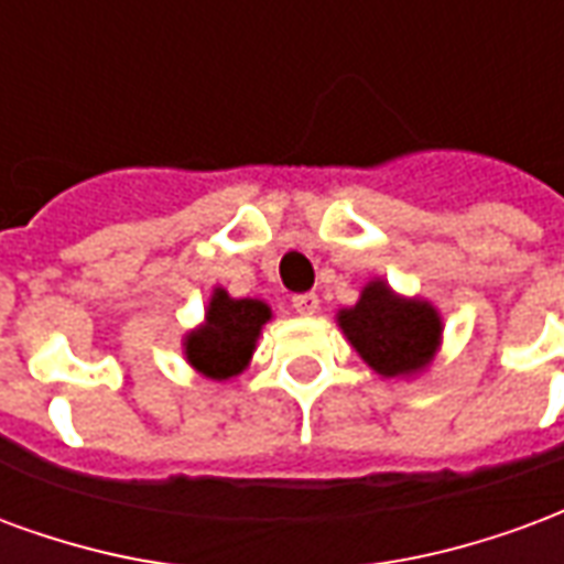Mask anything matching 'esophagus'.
I'll return each instance as SVG.
<instances>
[{
    "label": "esophagus",
    "instance_id": "1",
    "mask_svg": "<svg viewBox=\"0 0 564 564\" xmlns=\"http://www.w3.org/2000/svg\"><path fill=\"white\" fill-rule=\"evenodd\" d=\"M291 310L297 315H315L318 312V297L315 294H294L291 297Z\"/></svg>",
    "mask_w": 564,
    "mask_h": 564
}]
</instances>
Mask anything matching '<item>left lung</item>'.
<instances>
[{"label":"left lung","mask_w":564,"mask_h":564,"mask_svg":"<svg viewBox=\"0 0 564 564\" xmlns=\"http://www.w3.org/2000/svg\"><path fill=\"white\" fill-rule=\"evenodd\" d=\"M339 327L378 376H409L433 360L442 322L430 303L400 300L384 282H369L357 306L339 312Z\"/></svg>","instance_id":"left-lung-1"}]
</instances>
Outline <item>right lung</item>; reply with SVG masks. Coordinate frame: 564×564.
Masks as SVG:
<instances>
[{
	"instance_id": "1",
	"label": "right lung",
	"mask_w": 564,
	"mask_h": 564,
	"mask_svg": "<svg viewBox=\"0 0 564 564\" xmlns=\"http://www.w3.org/2000/svg\"><path fill=\"white\" fill-rule=\"evenodd\" d=\"M270 310L261 300H234L216 291L209 300L207 324L186 339L188 364L207 378H231L252 357L254 339Z\"/></svg>"
}]
</instances>
